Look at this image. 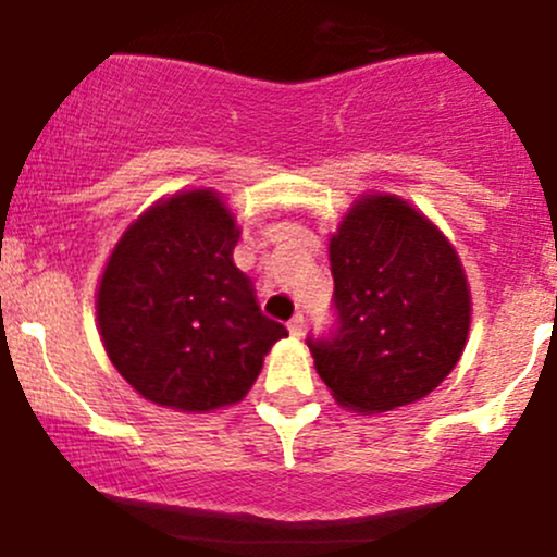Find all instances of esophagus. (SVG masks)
<instances>
[{
  "label": "esophagus",
  "instance_id": "34e87169",
  "mask_svg": "<svg viewBox=\"0 0 557 557\" xmlns=\"http://www.w3.org/2000/svg\"><path fill=\"white\" fill-rule=\"evenodd\" d=\"M288 331H290V336H296V338L304 336V331H307V320H304V314H294V318L288 320Z\"/></svg>",
  "mask_w": 557,
  "mask_h": 557
}]
</instances>
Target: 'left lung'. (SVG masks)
I'll return each mask as SVG.
<instances>
[{
  "mask_svg": "<svg viewBox=\"0 0 557 557\" xmlns=\"http://www.w3.org/2000/svg\"><path fill=\"white\" fill-rule=\"evenodd\" d=\"M333 325L307 336L338 406L382 413L430 395L470 331V290L441 232L397 197H366L331 239Z\"/></svg>",
  "mask_w": 557,
  "mask_h": 557,
  "instance_id": "8db88e82",
  "label": "left lung"
}]
</instances>
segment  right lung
<instances>
[{
  "mask_svg": "<svg viewBox=\"0 0 557 557\" xmlns=\"http://www.w3.org/2000/svg\"><path fill=\"white\" fill-rule=\"evenodd\" d=\"M237 237L215 191L197 189L146 210L111 253L98 325L109 360L146 400L178 411L232 406L288 336L234 267Z\"/></svg>",
  "mask_w": 557,
  "mask_h": 557,
  "instance_id": "add662e5",
  "label": "right lung"
}]
</instances>
